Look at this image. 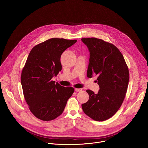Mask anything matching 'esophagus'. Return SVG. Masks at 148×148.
I'll return each mask as SVG.
<instances>
[{
    "label": "esophagus",
    "mask_w": 148,
    "mask_h": 148,
    "mask_svg": "<svg viewBox=\"0 0 148 148\" xmlns=\"http://www.w3.org/2000/svg\"><path fill=\"white\" fill-rule=\"evenodd\" d=\"M75 91L76 92H80L82 91V89L81 88H75Z\"/></svg>",
    "instance_id": "esophagus-1"
}]
</instances>
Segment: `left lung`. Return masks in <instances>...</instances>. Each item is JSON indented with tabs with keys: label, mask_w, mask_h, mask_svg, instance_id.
I'll use <instances>...</instances> for the list:
<instances>
[{
	"label": "left lung",
	"mask_w": 148,
	"mask_h": 148,
	"mask_svg": "<svg viewBox=\"0 0 148 148\" xmlns=\"http://www.w3.org/2000/svg\"><path fill=\"white\" fill-rule=\"evenodd\" d=\"M81 41L90 52L87 77L98 75L97 94L87 90L90 98L82 104L87 115L97 121L112 117L121 107L127 91L130 74L124 58L114 45L94 37Z\"/></svg>",
	"instance_id": "8db88e82"
}]
</instances>
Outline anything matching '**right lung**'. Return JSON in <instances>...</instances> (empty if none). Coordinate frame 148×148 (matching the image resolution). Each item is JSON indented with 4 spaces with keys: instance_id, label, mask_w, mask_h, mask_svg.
Wrapping results in <instances>:
<instances>
[{
    "instance_id": "add662e5",
    "label": "right lung",
    "mask_w": 148,
    "mask_h": 148,
    "mask_svg": "<svg viewBox=\"0 0 148 148\" xmlns=\"http://www.w3.org/2000/svg\"><path fill=\"white\" fill-rule=\"evenodd\" d=\"M76 40L53 38L30 51L21 75L25 100L32 114L43 121H51L64 111L73 87H64L52 81L61 70L60 57Z\"/></svg>"
}]
</instances>
